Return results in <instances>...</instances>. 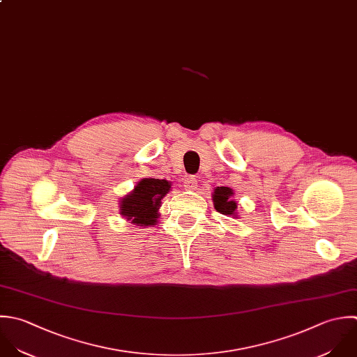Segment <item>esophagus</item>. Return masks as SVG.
I'll list each match as a JSON object with an SVG mask.
<instances>
[{
    "mask_svg": "<svg viewBox=\"0 0 357 357\" xmlns=\"http://www.w3.org/2000/svg\"><path fill=\"white\" fill-rule=\"evenodd\" d=\"M183 185L188 190H196L197 189V179L195 176H186L183 179Z\"/></svg>",
    "mask_w": 357,
    "mask_h": 357,
    "instance_id": "34e87169",
    "label": "esophagus"
}]
</instances>
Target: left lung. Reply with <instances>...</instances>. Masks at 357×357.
Listing matches in <instances>:
<instances>
[{
  "label": "left lung",
  "mask_w": 357,
  "mask_h": 357,
  "mask_svg": "<svg viewBox=\"0 0 357 357\" xmlns=\"http://www.w3.org/2000/svg\"><path fill=\"white\" fill-rule=\"evenodd\" d=\"M234 190L231 188H227V186H218L214 189L213 192V204H214V208L227 215V217H232V218H238V203L235 200H232V196H234Z\"/></svg>",
  "instance_id": "8db88e82"
}]
</instances>
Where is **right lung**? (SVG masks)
Segmentation results:
<instances>
[{"label":"right lung","mask_w":357,"mask_h":357,"mask_svg":"<svg viewBox=\"0 0 357 357\" xmlns=\"http://www.w3.org/2000/svg\"><path fill=\"white\" fill-rule=\"evenodd\" d=\"M171 190L167 179L143 178L132 192L119 200V214L137 227H154L160 217L161 200Z\"/></svg>","instance_id":"add662e5"}]
</instances>
